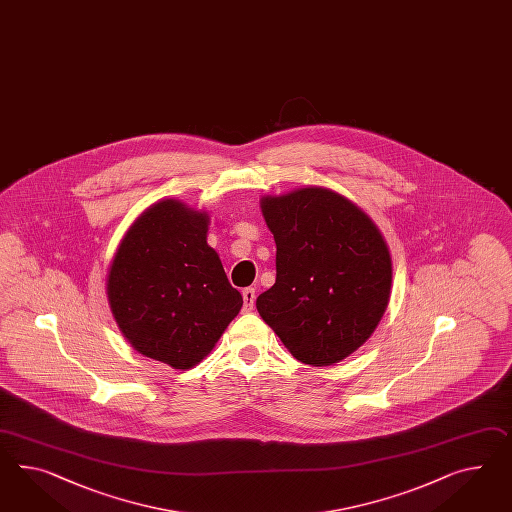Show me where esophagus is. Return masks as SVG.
Returning a JSON list of instances; mask_svg holds the SVG:
<instances>
[{"mask_svg": "<svg viewBox=\"0 0 512 512\" xmlns=\"http://www.w3.org/2000/svg\"><path fill=\"white\" fill-rule=\"evenodd\" d=\"M242 298H244V311H251L253 309V305H255V298H257V294H255V289H244L242 291Z\"/></svg>", "mask_w": 512, "mask_h": 512, "instance_id": "34e87169", "label": "esophagus"}]
</instances>
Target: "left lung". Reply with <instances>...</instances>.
<instances>
[{
	"instance_id": "obj_1",
	"label": "left lung",
	"mask_w": 512,
	"mask_h": 512,
	"mask_svg": "<svg viewBox=\"0 0 512 512\" xmlns=\"http://www.w3.org/2000/svg\"><path fill=\"white\" fill-rule=\"evenodd\" d=\"M276 240V283L257 311L292 356L345 360L374 332L391 289L386 242L360 208L324 188L261 201Z\"/></svg>"
}]
</instances>
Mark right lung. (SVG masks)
<instances>
[{"mask_svg": "<svg viewBox=\"0 0 512 512\" xmlns=\"http://www.w3.org/2000/svg\"><path fill=\"white\" fill-rule=\"evenodd\" d=\"M207 221L179 201L152 205L108 276L111 311L130 345L175 369L203 360L244 304L207 244Z\"/></svg>", "mask_w": 512, "mask_h": 512, "instance_id": "right-lung-1", "label": "right lung"}]
</instances>
